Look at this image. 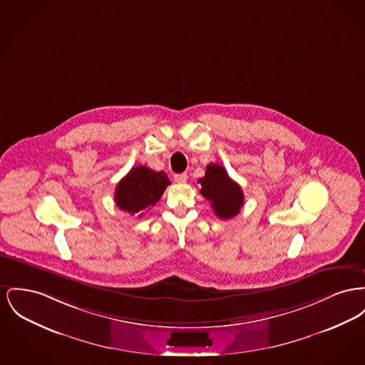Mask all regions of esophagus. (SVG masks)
<instances>
[{
    "label": "esophagus",
    "instance_id": "obj_1",
    "mask_svg": "<svg viewBox=\"0 0 365 365\" xmlns=\"http://www.w3.org/2000/svg\"><path fill=\"white\" fill-rule=\"evenodd\" d=\"M173 179H175V182H178V183H185V182L187 180V175H186V173H176V175L173 176Z\"/></svg>",
    "mask_w": 365,
    "mask_h": 365
}]
</instances>
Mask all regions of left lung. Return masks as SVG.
I'll return each instance as SVG.
<instances>
[{
  "label": "left lung",
  "mask_w": 365,
  "mask_h": 365,
  "mask_svg": "<svg viewBox=\"0 0 365 365\" xmlns=\"http://www.w3.org/2000/svg\"><path fill=\"white\" fill-rule=\"evenodd\" d=\"M202 194L220 219L235 217L244 205V193L227 171L219 164L207 165L205 176L198 179Z\"/></svg>",
  "instance_id": "left-lung-1"
}]
</instances>
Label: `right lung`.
Wrapping results in <instances>:
<instances>
[{
    "label": "right lung",
    "mask_w": 365,
    "mask_h": 365,
    "mask_svg": "<svg viewBox=\"0 0 365 365\" xmlns=\"http://www.w3.org/2000/svg\"><path fill=\"white\" fill-rule=\"evenodd\" d=\"M170 183L167 173L139 165L132 168L118 182L114 201L120 210L142 216L143 211L149 210L161 198Z\"/></svg>",
    "instance_id": "obj_1"
}]
</instances>
